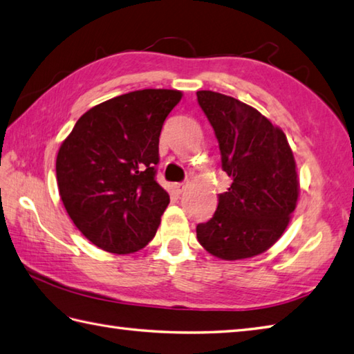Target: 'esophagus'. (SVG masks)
Returning <instances> with one entry per match:
<instances>
[{"mask_svg": "<svg viewBox=\"0 0 354 354\" xmlns=\"http://www.w3.org/2000/svg\"><path fill=\"white\" fill-rule=\"evenodd\" d=\"M187 186H189V182H180V183H177L176 185V191L178 192V194H182V192H185L186 189H187Z\"/></svg>", "mask_w": 354, "mask_h": 354, "instance_id": "obj_1", "label": "esophagus"}]
</instances>
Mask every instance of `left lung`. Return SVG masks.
<instances>
[{"label": "left lung", "instance_id": "8db88e82", "mask_svg": "<svg viewBox=\"0 0 354 354\" xmlns=\"http://www.w3.org/2000/svg\"><path fill=\"white\" fill-rule=\"evenodd\" d=\"M197 100L214 128L221 168L232 180L218 196L212 218L197 225V240L227 261L268 250L297 207V165L283 129L255 108L221 93L201 90Z\"/></svg>", "mask_w": 354, "mask_h": 354}]
</instances>
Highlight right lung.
<instances>
[{
    "label": "right lung",
    "mask_w": 354,
    "mask_h": 354,
    "mask_svg": "<svg viewBox=\"0 0 354 354\" xmlns=\"http://www.w3.org/2000/svg\"><path fill=\"white\" fill-rule=\"evenodd\" d=\"M182 93L137 90L82 114L56 157L59 196L95 246L133 254L153 240L169 196L156 182L158 137Z\"/></svg>",
    "instance_id": "obj_1"
}]
</instances>
